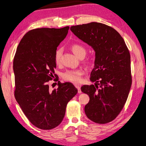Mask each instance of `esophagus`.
<instances>
[{
	"mask_svg": "<svg viewBox=\"0 0 146 146\" xmlns=\"http://www.w3.org/2000/svg\"><path fill=\"white\" fill-rule=\"evenodd\" d=\"M74 86H75V87L78 89V94H81L82 91H81V90H80V86L79 85H78V84H75Z\"/></svg>",
	"mask_w": 146,
	"mask_h": 146,
	"instance_id": "1",
	"label": "esophagus"
}]
</instances>
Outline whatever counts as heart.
Wrapping results in <instances>:
<instances>
[{
    "label": "heart",
    "mask_w": 146,
    "mask_h": 146,
    "mask_svg": "<svg viewBox=\"0 0 146 146\" xmlns=\"http://www.w3.org/2000/svg\"><path fill=\"white\" fill-rule=\"evenodd\" d=\"M71 49L72 52L78 57L85 56L86 54V48L83 45L80 44H74L72 45ZM62 55V49L61 48H58L54 54V61L56 64H59L61 62V58ZM84 74V70L82 69L70 70H67L62 73V78L66 81L71 82L73 83H78L82 80V76Z\"/></svg>",
    "instance_id": "obj_1"
}]
</instances>
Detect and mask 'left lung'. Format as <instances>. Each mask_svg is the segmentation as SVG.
Instances as JSON below:
<instances>
[{"instance_id": "8db88e82", "label": "left lung", "mask_w": 146, "mask_h": 146, "mask_svg": "<svg viewBox=\"0 0 146 146\" xmlns=\"http://www.w3.org/2000/svg\"><path fill=\"white\" fill-rule=\"evenodd\" d=\"M70 30L96 52L90 76L96 84L81 88L90 97L86 115L96 123H108L123 109L132 86L129 50L117 31L101 23L74 26Z\"/></svg>"}]
</instances>
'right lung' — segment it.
I'll return each mask as SVG.
<instances>
[{
    "label": "right lung",
    "mask_w": 146,
    "mask_h": 146,
    "mask_svg": "<svg viewBox=\"0 0 146 146\" xmlns=\"http://www.w3.org/2000/svg\"><path fill=\"white\" fill-rule=\"evenodd\" d=\"M69 26L37 28L24 35L13 61L14 97L30 122L42 130H50L62 121L66 107L78 93L72 83L58 82V88L49 90L56 64L54 54L66 37ZM58 79L54 80L58 81Z\"/></svg>",
    "instance_id": "right-lung-1"
}]
</instances>
